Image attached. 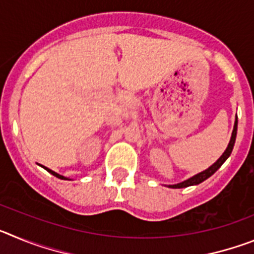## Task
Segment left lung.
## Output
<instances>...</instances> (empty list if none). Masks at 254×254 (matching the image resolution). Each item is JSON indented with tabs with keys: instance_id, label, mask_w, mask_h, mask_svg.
Returning <instances> with one entry per match:
<instances>
[{
	"instance_id": "8db88e82",
	"label": "left lung",
	"mask_w": 254,
	"mask_h": 254,
	"mask_svg": "<svg viewBox=\"0 0 254 254\" xmlns=\"http://www.w3.org/2000/svg\"><path fill=\"white\" fill-rule=\"evenodd\" d=\"M237 129H238V117H235V122H234V128H233L232 132V137H230V141H229V145L226 147L225 151L223 152V155L215 161L211 167H208L207 169H205L203 172L198 173L196 176L190 177V178L186 179V181L181 182V183H177V185H169L168 187L169 188H186V187H190V186H197L199 183H202L203 181H206L207 178H210L217 169H219L224 163H225L226 159L230 156L233 151V147H234V143H235V138H237Z\"/></svg>"
}]
</instances>
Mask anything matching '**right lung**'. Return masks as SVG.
Segmentation results:
<instances>
[{
    "label": "right lung",
    "instance_id": "add662e5",
    "mask_svg": "<svg viewBox=\"0 0 254 254\" xmlns=\"http://www.w3.org/2000/svg\"><path fill=\"white\" fill-rule=\"evenodd\" d=\"M42 167H43V165H42ZM43 168H44V169L47 170V172H49V173H51V174H53V176H55V177H57V178H60V179H64V181H72V179H71V178H67V177L61 176V174H58V173H56V172H53V170L48 169V168H47V167H43Z\"/></svg>",
    "mask_w": 254,
    "mask_h": 254
}]
</instances>
